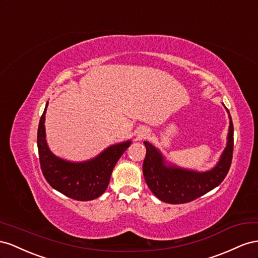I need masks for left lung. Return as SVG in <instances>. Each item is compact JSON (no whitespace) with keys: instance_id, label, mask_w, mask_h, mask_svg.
I'll return each mask as SVG.
<instances>
[{"instance_id":"left-lung-1","label":"left lung","mask_w":258,"mask_h":258,"mask_svg":"<svg viewBox=\"0 0 258 258\" xmlns=\"http://www.w3.org/2000/svg\"><path fill=\"white\" fill-rule=\"evenodd\" d=\"M229 119L227 147L217 165L209 172L198 173L172 165L166 166L160 151L145 142L146 157L143 173L152 194L163 202L182 204L196 200L220 185L229 172L232 161L233 124L230 114Z\"/></svg>"}]
</instances>
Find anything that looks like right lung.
<instances>
[{
	"instance_id": "1",
	"label": "right lung",
	"mask_w": 258,
	"mask_h": 258,
	"mask_svg": "<svg viewBox=\"0 0 258 258\" xmlns=\"http://www.w3.org/2000/svg\"><path fill=\"white\" fill-rule=\"evenodd\" d=\"M47 104L38 128L39 159L44 177L54 189L73 200H94L106 191L113 167L128 148L131 142L109 147L98 157L82 163H73L57 158L50 152L45 141L44 122Z\"/></svg>"
}]
</instances>
